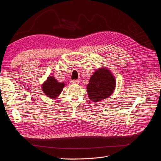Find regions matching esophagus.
Wrapping results in <instances>:
<instances>
[{"instance_id":"esophagus-1","label":"esophagus","mask_w":161,"mask_h":161,"mask_svg":"<svg viewBox=\"0 0 161 161\" xmlns=\"http://www.w3.org/2000/svg\"><path fill=\"white\" fill-rule=\"evenodd\" d=\"M70 82H71L72 84H79V80H72L71 81H70Z\"/></svg>"}]
</instances>
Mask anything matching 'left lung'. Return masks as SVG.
Wrapping results in <instances>:
<instances>
[{
    "instance_id": "left-lung-1",
    "label": "left lung",
    "mask_w": 161,
    "mask_h": 161,
    "mask_svg": "<svg viewBox=\"0 0 161 161\" xmlns=\"http://www.w3.org/2000/svg\"><path fill=\"white\" fill-rule=\"evenodd\" d=\"M115 80L106 69H100L95 71L87 85L88 97L93 102L106 99L114 92Z\"/></svg>"
}]
</instances>
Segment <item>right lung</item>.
Listing matches in <instances>:
<instances>
[{
  "label": "right lung",
  "instance_id": "1",
  "mask_svg": "<svg viewBox=\"0 0 161 161\" xmlns=\"http://www.w3.org/2000/svg\"><path fill=\"white\" fill-rule=\"evenodd\" d=\"M64 86V83L57 82L53 76H49L42 85V90L48 97L55 98L61 94Z\"/></svg>",
  "mask_w": 161,
  "mask_h": 161
}]
</instances>
